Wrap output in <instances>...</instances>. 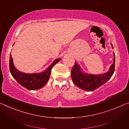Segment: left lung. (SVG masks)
I'll use <instances>...</instances> for the list:
<instances>
[{
	"label": "left lung",
	"instance_id": "left-lung-1",
	"mask_svg": "<svg viewBox=\"0 0 129 129\" xmlns=\"http://www.w3.org/2000/svg\"><path fill=\"white\" fill-rule=\"evenodd\" d=\"M113 47V45L111 43ZM113 63L111 65L109 71L106 73L92 75L83 72L81 68L75 61L72 69L71 77L74 84L78 88L86 91H93L100 88L112 77L115 69V53L113 52Z\"/></svg>",
	"mask_w": 129,
	"mask_h": 129
}]
</instances>
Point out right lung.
Segmentation results:
<instances>
[{"label":"right lung","mask_w":129,"mask_h":129,"mask_svg":"<svg viewBox=\"0 0 129 129\" xmlns=\"http://www.w3.org/2000/svg\"><path fill=\"white\" fill-rule=\"evenodd\" d=\"M61 58H57L45 71L36 73H25L17 70L14 66L11 54L10 56V70L12 77L21 86L28 90H36L42 88L47 84L51 76V69Z\"/></svg>","instance_id":"1"}]
</instances>
